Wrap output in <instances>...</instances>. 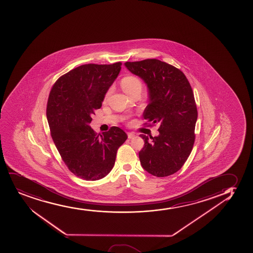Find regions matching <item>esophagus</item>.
I'll list each match as a JSON object with an SVG mask.
<instances>
[{"mask_svg":"<svg viewBox=\"0 0 253 253\" xmlns=\"http://www.w3.org/2000/svg\"><path fill=\"white\" fill-rule=\"evenodd\" d=\"M135 137V134L133 133H131V132H128V139H133Z\"/></svg>","mask_w":253,"mask_h":253,"instance_id":"34e87169","label":"esophagus"}]
</instances>
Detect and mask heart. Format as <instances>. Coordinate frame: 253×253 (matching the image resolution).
<instances>
[{"label":"heart","instance_id":"obj_1","mask_svg":"<svg viewBox=\"0 0 253 253\" xmlns=\"http://www.w3.org/2000/svg\"><path fill=\"white\" fill-rule=\"evenodd\" d=\"M121 85H122L124 91L129 96L132 95L133 92L138 91V90H141V87H142V84H141V82L139 81V78L133 77V76L124 77L122 81H121ZM110 93L111 89L108 90V92L106 93L105 99L108 98Z\"/></svg>","mask_w":253,"mask_h":253}]
</instances>
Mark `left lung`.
<instances>
[{
    "label": "left lung",
    "mask_w": 253,
    "mask_h": 253,
    "mask_svg": "<svg viewBox=\"0 0 253 253\" xmlns=\"http://www.w3.org/2000/svg\"><path fill=\"white\" fill-rule=\"evenodd\" d=\"M125 66L147 85L150 102L144 120L160 125L158 136L140 134L145 141L139 152L140 164L153 176L172 175L187 161L195 140L198 111L190 83L179 69L156 59Z\"/></svg>",
    "instance_id": "1"
}]
</instances>
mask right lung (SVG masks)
Wrapping results in <instances>:
<instances>
[{"label": "right lung", "mask_w": 253, "mask_h": 253, "mask_svg": "<svg viewBox=\"0 0 253 253\" xmlns=\"http://www.w3.org/2000/svg\"><path fill=\"white\" fill-rule=\"evenodd\" d=\"M121 65L78 66L57 80L48 96L46 115L54 145L69 170L85 181L110 172L118 149L128 138L119 127L97 134L89 125Z\"/></svg>", "instance_id": "right-lung-1"}]
</instances>
